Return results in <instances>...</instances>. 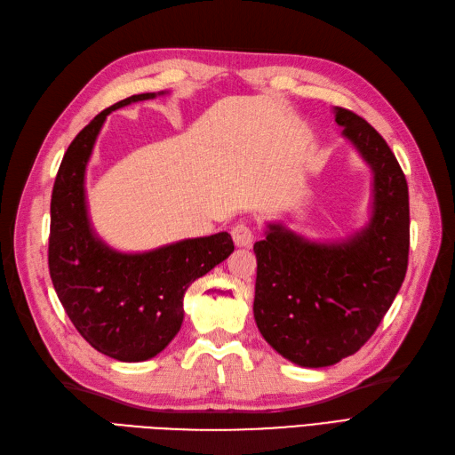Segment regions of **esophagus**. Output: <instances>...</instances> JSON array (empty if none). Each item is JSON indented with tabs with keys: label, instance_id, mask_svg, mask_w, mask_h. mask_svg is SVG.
<instances>
[{
	"label": "esophagus",
	"instance_id": "obj_1",
	"mask_svg": "<svg viewBox=\"0 0 455 455\" xmlns=\"http://www.w3.org/2000/svg\"><path fill=\"white\" fill-rule=\"evenodd\" d=\"M231 237H233V243H235L237 246H246V249H249V246H252V243L256 239L254 229L251 226L243 224V222L231 228Z\"/></svg>",
	"mask_w": 455,
	"mask_h": 455
}]
</instances>
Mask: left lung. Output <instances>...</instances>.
Returning <instances> with one entry per match:
<instances>
[{
  "mask_svg": "<svg viewBox=\"0 0 455 455\" xmlns=\"http://www.w3.org/2000/svg\"><path fill=\"white\" fill-rule=\"evenodd\" d=\"M341 134L374 174L368 226L316 243L269 224L254 244V319L269 346L298 366L321 368L355 355L376 332L408 267V184L391 148L363 117L334 108Z\"/></svg>",
  "mask_w": 455,
  "mask_h": 455,
  "instance_id": "8db88e82",
  "label": "left lung"
}]
</instances>
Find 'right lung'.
Segmentation results:
<instances>
[{"instance_id": "add662e5", "label": "right lung", "mask_w": 455, "mask_h": 455, "mask_svg": "<svg viewBox=\"0 0 455 455\" xmlns=\"http://www.w3.org/2000/svg\"><path fill=\"white\" fill-rule=\"evenodd\" d=\"M163 94V92H161ZM156 92L106 108L68 146L51 197L49 273L60 304L91 346L123 363L148 361L169 346L184 321V294L235 246L228 231L184 239L142 254L117 252L94 235L85 171L106 117Z\"/></svg>"}]
</instances>
